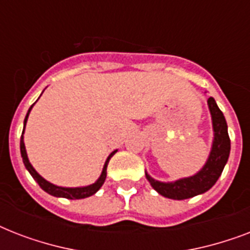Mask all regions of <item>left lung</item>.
<instances>
[{
  "instance_id": "obj_1",
  "label": "left lung",
  "mask_w": 250,
  "mask_h": 250,
  "mask_svg": "<svg viewBox=\"0 0 250 250\" xmlns=\"http://www.w3.org/2000/svg\"><path fill=\"white\" fill-rule=\"evenodd\" d=\"M208 105L213 119L214 141L209 160L205 166L202 167V170L190 178L180 179L174 183L157 182L145 172V176L150 183V186L165 197L172 200H186L204 193L217 183L218 178L221 176L222 171L227 164L229 150H231V140L227 131L226 118L213 97L208 100Z\"/></svg>"
}]
</instances>
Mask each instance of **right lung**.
<instances>
[{"label":"right lung","instance_id":"1","mask_svg":"<svg viewBox=\"0 0 250 250\" xmlns=\"http://www.w3.org/2000/svg\"><path fill=\"white\" fill-rule=\"evenodd\" d=\"M32 106L29 107L28 113H27V115H25L24 127H25V123H27V118H28L29 111H31V109H32ZM23 133H24V128H23V132H21V158H23V162H24L25 168L29 171V174L32 175V178L36 180L37 184H39V186H40L45 192H48L49 194L56 196V197H64V198H68V200H79V198L89 197V196L96 193V192L101 188L104 182H105L106 168H107V164H109L110 158H111V157L115 154V152H117V150H114V152L107 157V160H106L105 162V166H104V170H102L101 172V176L98 178V180L94 183V184H90V186L88 187H82V188H63V187H57L54 186V184H52V183L46 182L44 178H41L40 175L37 174L36 170L32 167V165L29 164L28 157H27V152H25L24 141H23Z\"/></svg>","mask_w":250,"mask_h":250}]
</instances>
